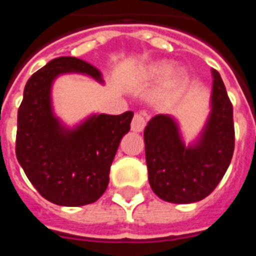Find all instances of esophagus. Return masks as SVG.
<instances>
[{"instance_id":"obj_1","label":"esophagus","mask_w":256,"mask_h":256,"mask_svg":"<svg viewBox=\"0 0 256 256\" xmlns=\"http://www.w3.org/2000/svg\"><path fill=\"white\" fill-rule=\"evenodd\" d=\"M145 123H146V115L144 112H140V114H136L132 120V130L134 133H140L142 132L145 128Z\"/></svg>"}]
</instances>
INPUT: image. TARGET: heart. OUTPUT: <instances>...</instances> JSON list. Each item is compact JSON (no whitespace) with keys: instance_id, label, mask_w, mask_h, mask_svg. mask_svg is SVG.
<instances>
[{"instance_id":"b5f03b06","label":"heart","mask_w":256,"mask_h":256,"mask_svg":"<svg viewBox=\"0 0 256 256\" xmlns=\"http://www.w3.org/2000/svg\"><path fill=\"white\" fill-rule=\"evenodd\" d=\"M145 82H160L162 93L164 96H172L177 92L184 82L186 80V70L182 67H172V64L166 60L155 62L150 64L142 72Z\"/></svg>"}]
</instances>
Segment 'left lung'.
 Returning a JSON list of instances; mask_svg holds the SVG:
<instances>
[{
	"label": "left lung",
	"instance_id": "1",
	"mask_svg": "<svg viewBox=\"0 0 256 256\" xmlns=\"http://www.w3.org/2000/svg\"><path fill=\"white\" fill-rule=\"evenodd\" d=\"M210 114L202 132L185 144L180 123L159 114L144 130L145 159L152 190L168 203L203 200L225 176L234 150L233 106L218 71L211 70Z\"/></svg>",
	"mask_w": 256,
	"mask_h": 256
}]
</instances>
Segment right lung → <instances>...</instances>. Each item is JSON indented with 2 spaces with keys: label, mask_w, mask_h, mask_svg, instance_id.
Returning <instances> with one entry per match:
<instances>
[{
  "label": "right lung",
  "mask_w": 256,
  "mask_h": 256,
  "mask_svg": "<svg viewBox=\"0 0 256 256\" xmlns=\"http://www.w3.org/2000/svg\"><path fill=\"white\" fill-rule=\"evenodd\" d=\"M66 74H80L104 84L92 64L71 56L50 60L26 84L18 112L16 156L42 198L78 207L94 203L106 192L110 168L120 140L130 130L133 112L92 114L67 126L54 114L52 89Z\"/></svg>",
  "instance_id": "obj_1"
}]
</instances>
